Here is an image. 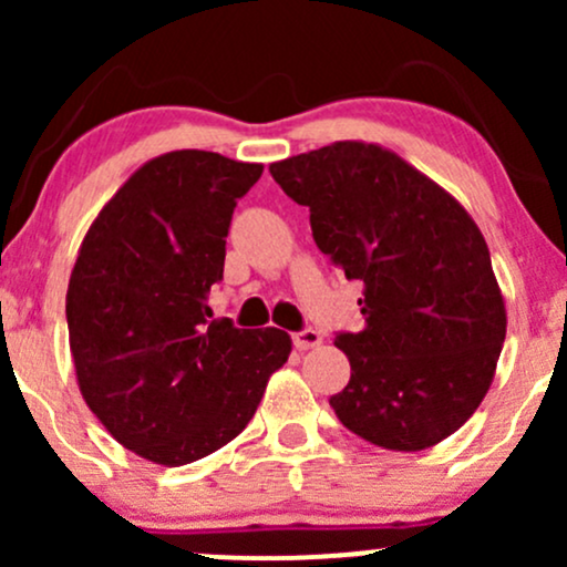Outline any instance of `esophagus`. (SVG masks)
<instances>
[{"instance_id": "1", "label": "esophagus", "mask_w": 567, "mask_h": 567, "mask_svg": "<svg viewBox=\"0 0 567 567\" xmlns=\"http://www.w3.org/2000/svg\"><path fill=\"white\" fill-rule=\"evenodd\" d=\"M320 343H322V333H317V330H301V333L292 336V347L298 351H309L320 347Z\"/></svg>"}]
</instances>
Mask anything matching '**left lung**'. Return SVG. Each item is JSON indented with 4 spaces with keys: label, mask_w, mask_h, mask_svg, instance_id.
<instances>
[{
    "label": "left lung",
    "mask_w": 567,
    "mask_h": 567,
    "mask_svg": "<svg viewBox=\"0 0 567 567\" xmlns=\"http://www.w3.org/2000/svg\"><path fill=\"white\" fill-rule=\"evenodd\" d=\"M330 264L360 279L351 379L330 408L357 437L415 453L458 432L496 375L506 306L458 199L379 143L336 141L269 165Z\"/></svg>",
    "instance_id": "obj_1"
}]
</instances>
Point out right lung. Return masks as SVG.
<instances>
[{
  "label": "right lung",
  "mask_w": 567,
  "mask_h": 567,
  "mask_svg": "<svg viewBox=\"0 0 567 567\" xmlns=\"http://www.w3.org/2000/svg\"><path fill=\"white\" fill-rule=\"evenodd\" d=\"M264 165L181 148L148 159L84 234L66 292L76 383L109 434L141 458L184 466L256 415L288 362L285 330L210 320L237 199Z\"/></svg>",
  "instance_id": "obj_1"
}]
</instances>
